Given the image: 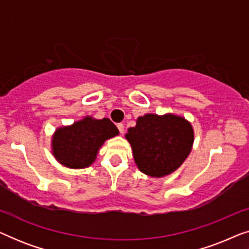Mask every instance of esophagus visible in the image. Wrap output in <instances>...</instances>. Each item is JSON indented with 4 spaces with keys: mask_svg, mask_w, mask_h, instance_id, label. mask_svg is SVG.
I'll list each match as a JSON object with an SVG mask.
<instances>
[{
    "mask_svg": "<svg viewBox=\"0 0 249 249\" xmlns=\"http://www.w3.org/2000/svg\"><path fill=\"white\" fill-rule=\"evenodd\" d=\"M117 127L119 129V131H120V134H124V125L122 124H118Z\"/></svg>",
    "mask_w": 249,
    "mask_h": 249,
    "instance_id": "obj_1",
    "label": "esophagus"
}]
</instances>
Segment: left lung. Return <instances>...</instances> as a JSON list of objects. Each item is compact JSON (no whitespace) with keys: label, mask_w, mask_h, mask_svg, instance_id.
<instances>
[{"label":"left lung","mask_w":249,"mask_h":249,"mask_svg":"<svg viewBox=\"0 0 249 249\" xmlns=\"http://www.w3.org/2000/svg\"><path fill=\"white\" fill-rule=\"evenodd\" d=\"M125 138L138 169L153 178H161L176 171L189 155L194 130L190 122L179 115L149 113L137 119Z\"/></svg>","instance_id":"8db88e82"}]
</instances>
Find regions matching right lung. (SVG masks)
<instances>
[{
    "instance_id": "add662e5",
    "label": "right lung",
    "mask_w": 249,
    "mask_h": 249,
    "mask_svg": "<svg viewBox=\"0 0 249 249\" xmlns=\"http://www.w3.org/2000/svg\"><path fill=\"white\" fill-rule=\"evenodd\" d=\"M119 135L110 119L86 117L67 127L57 128L52 137V153L59 163L71 169H84L95 161L107 139Z\"/></svg>"
}]
</instances>
